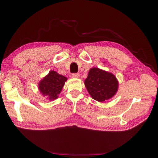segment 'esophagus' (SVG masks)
<instances>
[{
	"instance_id": "1",
	"label": "esophagus",
	"mask_w": 158,
	"mask_h": 158,
	"mask_svg": "<svg viewBox=\"0 0 158 158\" xmlns=\"http://www.w3.org/2000/svg\"><path fill=\"white\" fill-rule=\"evenodd\" d=\"M72 77L73 78H79L80 75L79 74H72Z\"/></svg>"
}]
</instances>
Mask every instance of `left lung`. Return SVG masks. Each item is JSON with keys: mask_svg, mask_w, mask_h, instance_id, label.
I'll list each match as a JSON object with an SVG mask.
<instances>
[{"mask_svg": "<svg viewBox=\"0 0 158 158\" xmlns=\"http://www.w3.org/2000/svg\"><path fill=\"white\" fill-rule=\"evenodd\" d=\"M84 84L90 96L99 102L111 99L118 88L115 76L97 67L90 69Z\"/></svg>", "mask_w": 158, "mask_h": 158, "instance_id": "1", "label": "left lung"}]
</instances>
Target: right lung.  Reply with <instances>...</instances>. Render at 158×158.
<instances>
[{
  "label": "right lung",
  "mask_w": 158,
  "mask_h": 158,
  "mask_svg": "<svg viewBox=\"0 0 158 158\" xmlns=\"http://www.w3.org/2000/svg\"><path fill=\"white\" fill-rule=\"evenodd\" d=\"M67 79L56 71L50 70L49 74L40 81L38 89L44 98L49 101H53L59 98Z\"/></svg>",
  "instance_id": "1"
}]
</instances>
